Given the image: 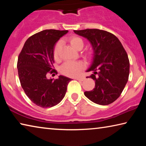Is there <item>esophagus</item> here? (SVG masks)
<instances>
[{
  "label": "esophagus",
  "mask_w": 146,
  "mask_h": 146,
  "mask_svg": "<svg viewBox=\"0 0 146 146\" xmlns=\"http://www.w3.org/2000/svg\"><path fill=\"white\" fill-rule=\"evenodd\" d=\"M75 79H76V80H80V81H84L86 79V78L84 77V76H80V77H76V78H75Z\"/></svg>",
  "instance_id": "34e87169"
}]
</instances>
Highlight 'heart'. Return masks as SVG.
Here are the masks:
<instances>
[{
    "mask_svg": "<svg viewBox=\"0 0 146 146\" xmlns=\"http://www.w3.org/2000/svg\"><path fill=\"white\" fill-rule=\"evenodd\" d=\"M69 42L73 48L77 50L82 49L84 43L82 38L77 36H72L69 38ZM62 47L61 42H58L53 49V56L55 60H58L60 56V52ZM86 56L91 58L93 56L91 52H88ZM86 68V64L82 61L78 62H66L60 67V72L68 76H76L80 73L84 69Z\"/></svg>",
    "mask_w": 146,
    "mask_h": 146,
    "instance_id": "heart-1",
    "label": "heart"
}]
</instances>
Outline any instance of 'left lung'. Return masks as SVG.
I'll use <instances>...</instances> for the list:
<instances>
[{"label": "left lung", "mask_w": 146, "mask_h": 146, "mask_svg": "<svg viewBox=\"0 0 146 146\" xmlns=\"http://www.w3.org/2000/svg\"><path fill=\"white\" fill-rule=\"evenodd\" d=\"M90 42L94 54L87 71L94 73L89 78L95 81L93 90L85 91L89 99L100 105H108L120 97L128 80L129 60L126 51L114 35L98 29L74 30Z\"/></svg>", "instance_id": "1"}]
</instances>
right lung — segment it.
<instances>
[{"label":"right lung","instance_id":"add662e5","mask_svg":"<svg viewBox=\"0 0 146 146\" xmlns=\"http://www.w3.org/2000/svg\"><path fill=\"white\" fill-rule=\"evenodd\" d=\"M68 30L46 29L28 38L20 53L17 69L20 82L32 102L41 108H51L63 99L70 78L62 75L48 79L53 69V49Z\"/></svg>","mask_w":146,"mask_h":146}]
</instances>
